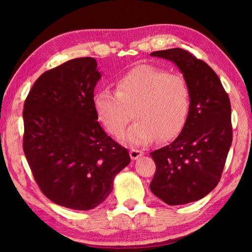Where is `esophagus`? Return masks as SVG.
<instances>
[{
	"label": "esophagus",
	"instance_id": "1",
	"mask_svg": "<svg viewBox=\"0 0 252 252\" xmlns=\"http://www.w3.org/2000/svg\"><path fill=\"white\" fill-rule=\"evenodd\" d=\"M142 156H143V152L141 150H136V149H131L130 150V157L132 160L139 159V158Z\"/></svg>",
	"mask_w": 252,
	"mask_h": 252
}]
</instances>
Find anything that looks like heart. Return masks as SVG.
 Wrapping results in <instances>:
<instances>
[{
  "label": "heart",
  "instance_id": "heart-1",
  "mask_svg": "<svg viewBox=\"0 0 252 252\" xmlns=\"http://www.w3.org/2000/svg\"><path fill=\"white\" fill-rule=\"evenodd\" d=\"M100 125L119 138L131 120L135 122L123 136L131 146H148L159 136L169 141L181 133L191 109V91L186 79L151 64L129 70L116 81V92L97 90L92 99Z\"/></svg>",
  "mask_w": 252,
  "mask_h": 252
}]
</instances>
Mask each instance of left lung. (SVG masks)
<instances>
[{
  "instance_id": "left-lung-1",
  "label": "left lung",
  "mask_w": 252,
  "mask_h": 252,
  "mask_svg": "<svg viewBox=\"0 0 252 252\" xmlns=\"http://www.w3.org/2000/svg\"><path fill=\"white\" fill-rule=\"evenodd\" d=\"M173 62L191 91L188 121L174 141L151 152L157 170L152 193L170 206L198 201L215 189L232 143L231 105L207 63L182 49L152 52Z\"/></svg>"
}]
</instances>
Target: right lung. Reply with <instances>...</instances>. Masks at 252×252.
I'll use <instances>...</instances> for the list:
<instances>
[{
    "label": "right lung",
    "mask_w": 252,
    "mask_h": 252,
    "mask_svg": "<svg viewBox=\"0 0 252 252\" xmlns=\"http://www.w3.org/2000/svg\"><path fill=\"white\" fill-rule=\"evenodd\" d=\"M100 79L95 59L70 60L44 72L24 102L23 150L33 177L46 198L73 210L103 202L130 163L93 110Z\"/></svg>",
    "instance_id": "add662e5"
}]
</instances>
